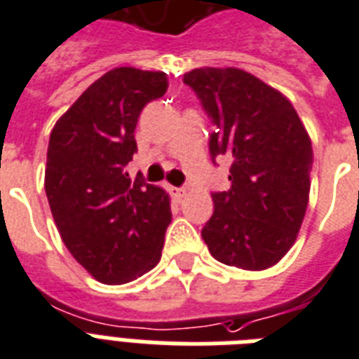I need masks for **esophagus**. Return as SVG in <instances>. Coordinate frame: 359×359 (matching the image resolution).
I'll use <instances>...</instances> for the list:
<instances>
[{
  "label": "esophagus",
  "instance_id": "obj_1",
  "mask_svg": "<svg viewBox=\"0 0 359 359\" xmlns=\"http://www.w3.org/2000/svg\"><path fill=\"white\" fill-rule=\"evenodd\" d=\"M185 193H187V191H185V189H183V187H172V194H174V196H176L177 200L185 196Z\"/></svg>",
  "mask_w": 359,
  "mask_h": 359
}]
</instances>
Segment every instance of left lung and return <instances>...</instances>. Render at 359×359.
Instances as JSON below:
<instances>
[{
	"mask_svg": "<svg viewBox=\"0 0 359 359\" xmlns=\"http://www.w3.org/2000/svg\"><path fill=\"white\" fill-rule=\"evenodd\" d=\"M213 118L211 156L231 157L229 191L211 194L202 237L211 256L243 271L276 265L294 245L309 202L313 148L302 120L278 88L235 66L183 76Z\"/></svg>",
	"mask_w": 359,
	"mask_h": 359,
	"instance_id": "1",
	"label": "left lung"
}]
</instances>
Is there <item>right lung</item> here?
I'll use <instances>...</instances> for the list:
<instances>
[{
    "instance_id": "1",
    "label": "right lung",
    "mask_w": 359,
    "mask_h": 359,
    "mask_svg": "<svg viewBox=\"0 0 359 359\" xmlns=\"http://www.w3.org/2000/svg\"><path fill=\"white\" fill-rule=\"evenodd\" d=\"M168 87L165 72L120 66L103 74L57 120L44 189L61 239L102 283H128L161 259L170 196L124 166L137 151L146 103Z\"/></svg>"
}]
</instances>
